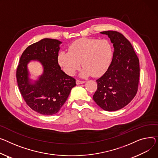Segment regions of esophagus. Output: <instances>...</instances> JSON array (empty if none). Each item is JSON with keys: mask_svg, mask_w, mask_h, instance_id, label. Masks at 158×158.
Returning a JSON list of instances; mask_svg holds the SVG:
<instances>
[{"mask_svg": "<svg viewBox=\"0 0 158 158\" xmlns=\"http://www.w3.org/2000/svg\"><path fill=\"white\" fill-rule=\"evenodd\" d=\"M85 81H80V80H76V84L77 85H81V84H83L85 83Z\"/></svg>", "mask_w": 158, "mask_h": 158, "instance_id": "1", "label": "esophagus"}]
</instances>
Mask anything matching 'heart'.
I'll return each instance as SVG.
<instances>
[{
    "instance_id": "1",
    "label": "heart",
    "mask_w": 158,
    "mask_h": 158,
    "mask_svg": "<svg viewBox=\"0 0 158 158\" xmlns=\"http://www.w3.org/2000/svg\"><path fill=\"white\" fill-rule=\"evenodd\" d=\"M68 52L61 51L58 56L59 64L69 76H73L81 67L80 76L99 77L107 71L113 58L114 50L107 39L81 38L69 46Z\"/></svg>"
}]
</instances>
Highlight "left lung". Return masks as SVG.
Instances as JSON below:
<instances>
[{
	"label": "left lung",
	"mask_w": 158,
	"mask_h": 158,
	"mask_svg": "<svg viewBox=\"0 0 158 158\" xmlns=\"http://www.w3.org/2000/svg\"><path fill=\"white\" fill-rule=\"evenodd\" d=\"M108 35L114 51L111 64L106 73L97 80V90L93 98L107 111H115L128 105L138 91L139 60L130 41L116 31L100 32Z\"/></svg>",
	"instance_id": "left-lung-1"
}]
</instances>
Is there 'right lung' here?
Returning <instances> with one entry per match:
<instances>
[{"mask_svg":"<svg viewBox=\"0 0 158 158\" xmlns=\"http://www.w3.org/2000/svg\"><path fill=\"white\" fill-rule=\"evenodd\" d=\"M61 42L43 39L26 48L21 56L16 70L19 90L24 100L33 110L43 115L56 114L64 106L76 79L61 70L58 56ZM38 60L44 67L43 75L34 83L28 78L27 64Z\"/></svg>","mask_w":158,"mask_h":158,"instance_id":"right-lung-1","label":"right lung"}]
</instances>
